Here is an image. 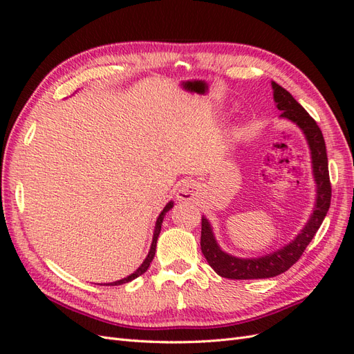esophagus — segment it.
<instances>
[{
    "instance_id": "34e87169",
    "label": "esophagus",
    "mask_w": 354,
    "mask_h": 354,
    "mask_svg": "<svg viewBox=\"0 0 354 354\" xmlns=\"http://www.w3.org/2000/svg\"><path fill=\"white\" fill-rule=\"evenodd\" d=\"M198 185L194 183L192 180H185L183 183L180 185L177 192V199L178 201H194L198 196Z\"/></svg>"
}]
</instances>
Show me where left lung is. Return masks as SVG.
Segmentation results:
<instances>
[{
	"label": "left lung",
	"mask_w": 354,
	"mask_h": 354,
	"mask_svg": "<svg viewBox=\"0 0 354 354\" xmlns=\"http://www.w3.org/2000/svg\"><path fill=\"white\" fill-rule=\"evenodd\" d=\"M272 88L276 108L282 112L281 118L297 124L306 136L310 155H312L313 177L316 181V203L313 214L292 242H289L274 252L259 257V259H239V257L224 252L217 243L216 236H214L209 221L207 217H202V254L216 273L221 277H227V279H267V277H273L286 272L289 267L298 261L307 248V245L312 242L330 205L328 156L322 131H320L313 118L292 97L291 93L286 91L274 81H272Z\"/></svg>",
	"instance_id": "obj_1"
}]
</instances>
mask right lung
I'll return each mask as SVG.
<instances>
[{
    "instance_id": "1",
    "label": "right lung",
    "mask_w": 354,
    "mask_h": 354,
    "mask_svg": "<svg viewBox=\"0 0 354 354\" xmlns=\"http://www.w3.org/2000/svg\"><path fill=\"white\" fill-rule=\"evenodd\" d=\"M174 207V202L173 201H169L167 205H165V208L162 209V212L159 214V217L156 218V224H155V232H153V239H152V245H151V250H149V254H147V257L145 259V261L142 263V266L138 267V269L134 272V273H131L130 276H127V277H124V279H121V281H116V282H112V283H106V285H122V283H128V282H131L133 279H136V277H138L140 274H143L147 269H149V266H151V263H152V260H153V257H155V252H156V242H158V236H159V233H160V226H162V221H164V216L165 214Z\"/></svg>"
}]
</instances>
